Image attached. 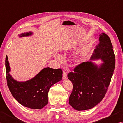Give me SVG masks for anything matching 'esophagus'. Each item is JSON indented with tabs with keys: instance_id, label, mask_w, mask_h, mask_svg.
I'll list each match as a JSON object with an SVG mask.
<instances>
[{
	"instance_id": "1",
	"label": "esophagus",
	"mask_w": 123,
	"mask_h": 123,
	"mask_svg": "<svg viewBox=\"0 0 123 123\" xmlns=\"http://www.w3.org/2000/svg\"><path fill=\"white\" fill-rule=\"evenodd\" d=\"M67 78V74L65 71H63V73H62V79H66Z\"/></svg>"
}]
</instances>
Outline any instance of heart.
<instances>
[{
    "label": "heart",
    "mask_w": 123,
    "mask_h": 123,
    "mask_svg": "<svg viewBox=\"0 0 123 123\" xmlns=\"http://www.w3.org/2000/svg\"><path fill=\"white\" fill-rule=\"evenodd\" d=\"M56 58L58 60H59V61H61L62 60V57L61 55H56ZM82 59H83V57L81 55H76L74 58V61L76 62H77V63H80V62H82Z\"/></svg>",
    "instance_id": "obj_1"
}]
</instances>
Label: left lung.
Returning <instances> with one entry per match:
<instances>
[{"label": "left lung", "instance_id": "1", "mask_svg": "<svg viewBox=\"0 0 123 123\" xmlns=\"http://www.w3.org/2000/svg\"><path fill=\"white\" fill-rule=\"evenodd\" d=\"M99 41L91 60L100 58L104 63L98 67L91 61L83 62L67 75L73 86L69 104L77 111L91 109L100 102L107 93L114 73L115 57L111 40L102 33Z\"/></svg>", "mask_w": 123, "mask_h": 123}]
</instances>
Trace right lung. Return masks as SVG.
Masks as SVG:
<instances>
[{
    "mask_svg": "<svg viewBox=\"0 0 123 123\" xmlns=\"http://www.w3.org/2000/svg\"><path fill=\"white\" fill-rule=\"evenodd\" d=\"M32 32L22 33L19 37L29 36ZM7 86L12 96L23 106L31 109H41L47 105L48 93L51 86L61 81L62 77L61 68H44L33 79L26 82H17L9 72L10 67L6 56L5 60Z\"/></svg>",
    "mask_w": 123,
    "mask_h": 123,
    "instance_id": "add662e5",
    "label": "right lung"
}]
</instances>
